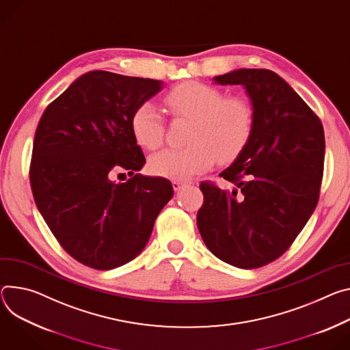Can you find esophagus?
<instances>
[{"instance_id":"obj_1","label":"esophagus","mask_w":350,"mask_h":350,"mask_svg":"<svg viewBox=\"0 0 350 350\" xmlns=\"http://www.w3.org/2000/svg\"><path fill=\"white\" fill-rule=\"evenodd\" d=\"M172 185H173V189H174V191H178V189H181V188L185 185V181L173 180V181H172Z\"/></svg>"}]
</instances>
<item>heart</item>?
<instances>
[{
  "instance_id": "obj_1",
  "label": "heart",
  "mask_w": 350,
  "mask_h": 350,
  "mask_svg": "<svg viewBox=\"0 0 350 350\" xmlns=\"http://www.w3.org/2000/svg\"><path fill=\"white\" fill-rule=\"evenodd\" d=\"M165 105L170 114L191 120L187 142L181 149H165L149 159L153 174L166 178H188L209 170L219 159L229 162L248 144L256 116L241 96H228L216 86L184 82L173 88ZM131 131L137 144L154 150L163 144L165 124L156 107L144 102L131 114Z\"/></svg>"
}]
</instances>
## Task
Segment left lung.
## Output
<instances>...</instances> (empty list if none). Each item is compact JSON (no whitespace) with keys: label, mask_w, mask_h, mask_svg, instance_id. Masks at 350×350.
I'll return each instance as SVG.
<instances>
[{"label":"left lung","mask_w":350,"mask_h":350,"mask_svg":"<svg viewBox=\"0 0 350 350\" xmlns=\"http://www.w3.org/2000/svg\"><path fill=\"white\" fill-rule=\"evenodd\" d=\"M215 81L243 85L252 103V135L219 176L234 188L200 184L197 225L213 256L233 267H264L288 250L320 197L325 138L321 120L269 70L241 68Z\"/></svg>","instance_id":"left-lung-1"}]
</instances>
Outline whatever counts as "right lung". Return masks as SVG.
Returning a JSON list of instances; mask_svg holds the SVG:
<instances>
[{
    "label": "right lung",
    "mask_w": 350,
    "mask_h": 350,
    "mask_svg": "<svg viewBox=\"0 0 350 350\" xmlns=\"http://www.w3.org/2000/svg\"><path fill=\"white\" fill-rule=\"evenodd\" d=\"M161 81L90 71L44 110L33 141L30 185L47 226L70 256L99 271L134 260L173 197L167 178L134 174L145 156L131 114ZM132 178L114 183L113 172Z\"/></svg>",
    "instance_id": "1"
}]
</instances>
